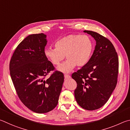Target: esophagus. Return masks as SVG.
Instances as JSON below:
<instances>
[{"mask_svg": "<svg viewBox=\"0 0 130 130\" xmlns=\"http://www.w3.org/2000/svg\"><path fill=\"white\" fill-rule=\"evenodd\" d=\"M64 78H65L66 79H70V78H71V76H70V75H69L65 74V75H64Z\"/></svg>", "mask_w": 130, "mask_h": 130, "instance_id": "obj_1", "label": "esophagus"}]
</instances>
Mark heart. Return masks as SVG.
I'll use <instances>...</instances> for the list:
<instances>
[{"instance_id": "obj_1", "label": "heart", "mask_w": 130, "mask_h": 130, "mask_svg": "<svg viewBox=\"0 0 130 130\" xmlns=\"http://www.w3.org/2000/svg\"><path fill=\"white\" fill-rule=\"evenodd\" d=\"M55 48H47L44 54L52 64L59 65L66 56L67 60L58 67V70L69 73L75 67H83L91 57L94 44L87 35H71L59 39L55 42Z\"/></svg>"}]
</instances>
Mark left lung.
I'll list each match as a JSON object with an SVG mask.
<instances>
[{
  "label": "left lung",
  "instance_id": "8db88e82",
  "mask_svg": "<svg viewBox=\"0 0 130 130\" xmlns=\"http://www.w3.org/2000/svg\"><path fill=\"white\" fill-rule=\"evenodd\" d=\"M96 41V45L87 64L72 75L77 83L74 91L77 103L87 110L102 107L110 98L117 84L119 60L110 40L98 33L84 31Z\"/></svg>",
  "mask_w": 130,
  "mask_h": 130
}]
</instances>
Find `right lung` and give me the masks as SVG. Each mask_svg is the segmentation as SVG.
Masks as SVG:
<instances>
[{"mask_svg":"<svg viewBox=\"0 0 130 130\" xmlns=\"http://www.w3.org/2000/svg\"><path fill=\"white\" fill-rule=\"evenodd\" d=\"M47 35L31 34L24 39L13 52L10 63V75L22 102L34 112L43 113L51 111L58 103L64 75L55 71L44 51Z\"/></svg>","mask_w":130,"mask_h":130,"instance_id":"1","label":"right lung"}]
</instances>
